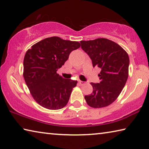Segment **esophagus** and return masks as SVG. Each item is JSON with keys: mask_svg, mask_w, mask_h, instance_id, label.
<instances>
[{"mask_svg": "<svg viewBox=\"0 0 149 149\" xmlns=\"http://www.w3.org/2000/svg\"><path fill=\"white\" fill-rule=\"evenodd\" d=\"M85 84H86V82H85V81H80V80L79 81V84L80 85H84Z\"/></svg>", "mask_w": 149, "mask_h": 149, "instance_id": "obj_1", "label": "esophagus"}]
</instances>
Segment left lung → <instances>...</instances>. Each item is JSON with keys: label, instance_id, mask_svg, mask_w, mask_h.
Returning a JSON list of instances; mask_svg holds the SVG:
<instances>
[{"label": "left lung", "instance_id": "left-lung-1", "mask_svg": "<svg viewBox=\"0 0 149 149\" xmlns=\"http://www.w3.org/2000/svg\"><path fill=\"white\" fill-rule=\"evenodd\" d=\"M81 49L91 59L93 66L99 67V84L91 83L92 94L85 95L93 108L107 107L117 99L127 81L130 58L119 45L109 39L99 38L81 41Z\"/></svg>", "mask_w": 149, "mask_h": 149}]
</instances>
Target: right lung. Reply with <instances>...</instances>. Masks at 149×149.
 <instances>
[{
	"mask_svg": "<svg viewBox=\"0 0 149 149\" xmlns=\"http://www.w3.org/2000/svg\"><path fill=\"white\" fill-rule=\"evenodd\" d=\"M79 42L58 37L46 38L33 45L24 60V77L32 97L49 110L64 108L77 81L64 79L56 72L68 59L72 51L79 49Z\"/></svg>",
	"mask_w": 149,
	"mask_h": 149,
	"instance_id": "1",
	"label": "right lung"
}]
</instances>
